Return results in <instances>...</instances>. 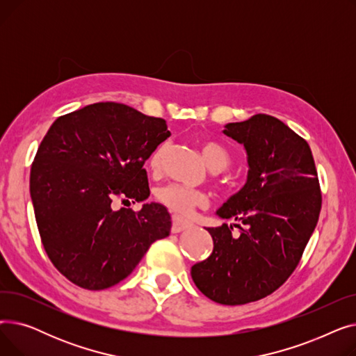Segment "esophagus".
Wrapping results in <instances>:
<instances>
[{
    "instance_id": "34e87169",
    "label": "esophagus",
    "mask_w": 356,
    "mask_h": 356,
    "mask_svg": "<svg viewBox=\"0 0 356 356\" xmlns=\"http://www.w3.org/2000/svg\"><path fill=\"white\" fill-rule=\"evenodd\" d=\"M192 227V223L189 220H184L179 216H173V225H172V232L173 234H179L184 229H188Z\"/></svg>"
}]
</instances>
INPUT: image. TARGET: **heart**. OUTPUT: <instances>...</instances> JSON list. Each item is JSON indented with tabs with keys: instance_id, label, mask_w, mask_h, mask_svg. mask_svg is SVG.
Listing matches in <instances>:
<instances>
[{
	"instance_id": "b5f03b06",
	"label": "heart",
	"mask_w": 356,
	"mask_h": 356,
	"mask_svg": "<svg viewBox=\"0 0 356 356\" xmlns=\"http://www.w3.org/2000/svg\"><path fill=\"white\" fill-rule=\"evenodd\" d=\"M202 156L204 163L208 164L212 172H222L231 164V154L228 149L215 143V141H204L200 145ZM164 154V145L159 147L153 153L152 159H149V168L152 170H159L161 165ZM157 199L161 204L172 211L176 215L188 216L193 212L195 208L204 207L208 203V197L203 192L188 189L180 184H168L164 188L157 191Z\"/></svg>"
}]
</instances>
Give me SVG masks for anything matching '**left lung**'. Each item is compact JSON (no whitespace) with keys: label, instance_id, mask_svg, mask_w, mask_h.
<instances>
[{"label":"left lung","instance_id":"8db88e82","mask_svg":"<svg viewBox=\"0 0 356 356\" xmlns=\"http://www.w3.org/2000/svg\"><path fill=\"white\" fill-rule=\"evenodd\" d=\"M222 133L247 153L245 184L216 211L238 223L207 228L213 251L191 274L211 300L236 306L271 294L290 277L319 220L322 195L307 141L284 122L257 114Z\"/></svg>","mask_w":356,"mask_h":356}]
</instances>
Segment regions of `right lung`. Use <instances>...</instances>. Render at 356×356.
<instances>
[{
	"instance_id": "1",
	"label": "right lung",
	"mask_w": 356,
	"mask_h": 356,
	"mask_svg": "<svg viewBox=\"0 0 356 356\" xmlns=\"http://www.w3.org/2000/svg\"><path fill=\"white\" fill-rule=\"evenodd\" d=\"M168 137L163 118L117 102L83 106L49 128L31 165L30 196L43 247L73 284H118L170 234L161 203H144L138 212L111 207L115 197L149 196L144 163Z\"/></svg>"
}]
</instances>
